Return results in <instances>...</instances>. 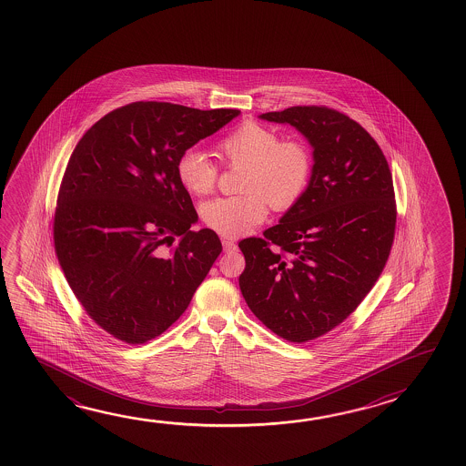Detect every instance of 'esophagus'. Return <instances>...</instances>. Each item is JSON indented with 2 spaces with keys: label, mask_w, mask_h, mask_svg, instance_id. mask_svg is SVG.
I'll return each mask as SVG.
<instances>
[{
  "label": "esophagus",
  "mask_w": 466,
  "mask_h": 466,
  "mask_svg": "<svg viewBox=\"0 0 466 466\" xmlns=\"http://www.w3.org/2000/svg\"><path fill=\"white\" fill-rule=\"evenodd\" d=\"M222 247H224V250L226 252H230V250H234L236 248V240L234 238H222Z\"/></svg>",
  "instance_id": "obj_1"
}]
</instances>
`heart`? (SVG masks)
<instances>
[{
    "label": "heart",
    "instance_id": "1",
    "mask_svg": "<svg viewBox=\"0 0 466 466\" xmlns=\"http://www.w3.org/2000/svg\"><path fill=\"white\" fill-rule=\"evenodd\" d=\"M216 153L228 166L245 167L238 197H219L201 207L209 229L226 237L244 236L265 221L271 207L286 211L304 197L313 174L310 147L299 137H279L261 123L244 122L222 137ZM177 178L191 195L213 191L219 168L207 154L185 149L176 164Z\"/></svg>",
    "mask_w": 466,
    "mask_h": 466
}]
</instances>
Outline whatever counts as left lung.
I'll list each match as a JSON object with an SVG mask.
<instances>
[{
    "label": "left lung",
    "mask_w": 466,
    "mask_h": 466,
    "mask_svg": "<svg viewBox=\"0 0 466 466\" xmlns=\"http://www.w3.org/2000/svg\"><path fill=\"white\" fill-rule=\"evenodd\" d=\"M289 123L313 147L304 197L265 230L238 242L247 306L273 333L307 343L351 315L381 275L397 228L389 162L358 122L325 106L259 115Z\"/></svg>",
    "instance_id": "8db88e82"
}]
</instances>
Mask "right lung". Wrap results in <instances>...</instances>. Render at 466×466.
Masks as SVG:
<instances>
[{"mask_svg": "<svg viewBox=\"0 0 466 466\" xmlns=\"http://www.w3.org/2000/svg\"><path fill=\"white\" fill-rule=\"evenodd\" d=\"M240 114L170 102L115 108L79 139L54 216L55 253L100 329L145 344L178 320L222 252L178 182V156Z\"/></svg>", "mask_w": 466, "mask_h": 466, "instance_id": "add662e5", "label": "right lung"}]
</instances>
